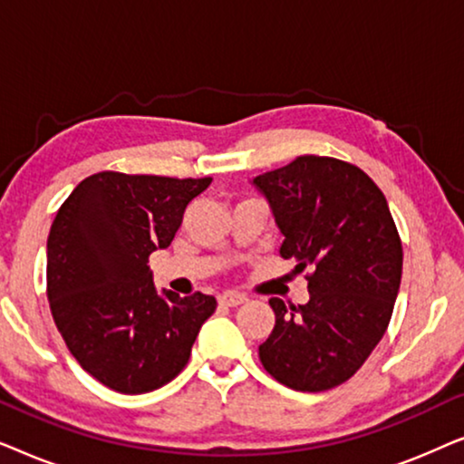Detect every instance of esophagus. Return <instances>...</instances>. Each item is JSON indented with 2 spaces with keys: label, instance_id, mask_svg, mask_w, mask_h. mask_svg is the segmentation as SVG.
I'll return each mask as SVG.
<instances>
[{
  "label": "esophagus",
  "instance_id": "esophagus-1",
  "mask_svg": "<svg viewBox=\"0 0 464 464\" xmlns=\"http://www.w3.org/2000/svg\"><path fill=\"white\" fill-rule=\"evenodd\" d=\"M218 302L221 304V306L234 308V306H240V304H245L246 297L240 295V294H234V291H227V294H221L218 297Z\"/></svg>",
  "mask_w": 464,
  "mask_h": 464
}]
</instances>
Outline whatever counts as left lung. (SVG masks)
<instances>
[{"label": "left lung", "instance_id": "obj_1", "mask_svg": "<svg viewBox=\"0 0 464 464\" xmlns=\"http://www.w3.org/2000/svg\"><path fill=\"white\" fill-rule=\"evenodd\" d=\"M285 237L281 256L306 276L310 300L272 297L275 329L259 346L264 370L294 391L346 382L389 327L403 249L384 194L359 167L300 156L253 179Z\"/></svg>", "mask_w": 464, "mask_h": 464}]
</instances>
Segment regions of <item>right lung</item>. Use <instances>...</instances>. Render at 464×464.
Here are the masks:
<instances>
[{"mask_svg":"<svg viewBox=\"0 0 464 464\" xmlns=\"http://www.w3.org/2000/svg\"><path fill=\"white\" fill-rule=\"evenodd\" d=\"M211 177L103 170L63 202L48 234V302L69 353L107 389L139 395L186 367L213 295L158 294L148 259L167 249Z\"/></svg>","mask_w":464,"mask_h":464,"instance_id":"1","label":"right lung"}]
</instances>
